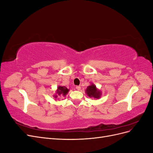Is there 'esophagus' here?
I'll list each match as a JSON object with an SVG mask.
<instances>
[{
	"label": "esophagus",
	"mask_w": 153,
	"mask_h": 153,
	"mask_svg": "<svg viewBox=\"0 0 153 153\" xmlns=\"http://www.w3.org/2000/svg\"><path fill=\"white\" fill-rule=\"evenodd\" d=\"M76 89L78 91H80L81 89V87L79 86V85H77V86H76Z\"/></svg>",
	"instance_id": "obj_1"
}]
</instances>
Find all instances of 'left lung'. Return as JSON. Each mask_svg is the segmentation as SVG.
<instances>
[{"instance_id":"left-lung-1","label":"left lung","mask_w":153,"mask_h":153,"mask_svg":"<svg viewBox=\"0 0 153 153\" xmlns=\"http://www.w3.org/2000/svg\"><path fill=\"white\" fill-rule=\"evenodd\" d=\"M85 92L87 96L90 98H94L95 99L100 98L101 95V91L97 89L96 86L93 84H91V85L87 87Z\"/></svg>"}]
</instances>
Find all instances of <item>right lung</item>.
Returning a JSON list of instances; mask_svg holds the SVG:
<instances>
[{
    "instance_id": "obj_1",
    "label": "right lung",
    "mask_w": 153,
    "mask_h": 153,
    "mask_svg": "<svg viewBox=\"0 0 153 153\" xmlns=\"http://www.w3.org/2000/svg\"><path fill=\"white\" fill-rule=\"evenodd\" d=\"M69 91V89L67 87L65 86H59L57 87V89L55 92V94L53 96L55 98H57V97L61 96H65Z\"/></svg>"
}]
</instances>
